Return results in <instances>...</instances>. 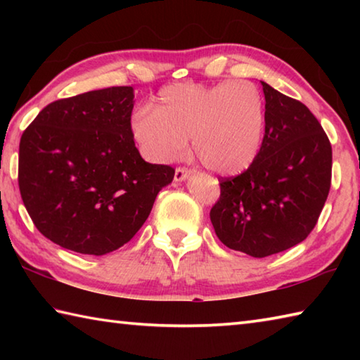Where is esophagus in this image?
I'll use <instances>...</instances> for the list:
<instances>
[{
  "label": "esophagus",
  "mask_w": 360,
  "mask_h": 360,
  "mask_svg": "<svg viewBox=\"0 0 360 360\" xmlns=\"http://www.w3.org/2000/svg\"><path fill=\"white\" fill-rule=\"evenodd\" d=\"M188 174H191V169L186 167H178L174 169V181H184Z\"/></svg>",
  "instance_id": "1"
}]
</instances>
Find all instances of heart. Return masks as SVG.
Listing matches in <instances>:
<instances>
[{"instance_id": "obj_1", "label": "heart", "mask_w": 360, "mask_h": 360, "mask_svg": "<svg viewBox=\"0 0 360 360\" xmlns=\"http://www.w3.org/2000/svg\"><path fill=\"white\" fill-rule=\"evenodd\" d=\"M265 122L264 95L252 82H181L163 87L154 106L136 109L131 131L152 160L184 157L192 136L195 155L206 169L236 174L257 157Z\"/></svg>"}]
</instances>
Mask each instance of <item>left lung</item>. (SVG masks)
Instances as JSON below:
<instances>
[{"mask_svg": "<svg viewBox=\"0 0 360 360\" xmlns=\"http://www.w3.org/2000/svg\"><path fill=\"white\" fill-rule=\"evenodd\" d=\"M265 135L245 172L219 178L212 227L225 246L266 257L302 243L324 208L332 182V146L302 101L262 82Z\"/></svg>", "mask_w": 360, "mask_h": 360, "instance_id": "left-lung-1", "label": "left lung"}]
</instances>
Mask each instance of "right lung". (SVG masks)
Wrapping results in <instances>:
<instances>
[{
  "label": "right lung",
  "mask_w": 360,
  "mask_h": 360,
  "mask_svg": "<svg viewBox=\"0 0 360 360\" xmlns=\"http://www.w3.org/2000/svg\"><path fill=\"white\" fill-rule=\"evenodd\" d=\"M133 87H109L47 105L19 148V188L42 235L79 254L129 243L174 168L143 160L131 131Z\"/></svg>",
  "instance_id": "add662e5"
}]
</instances>
